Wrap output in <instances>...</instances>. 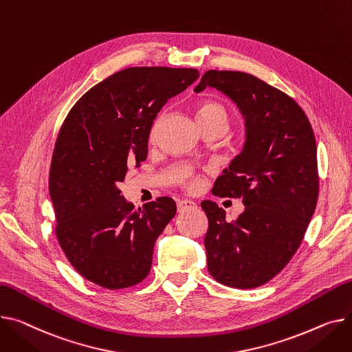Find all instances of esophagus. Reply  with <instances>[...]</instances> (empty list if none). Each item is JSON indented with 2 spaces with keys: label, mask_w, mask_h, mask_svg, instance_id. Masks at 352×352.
I'll return each mask as SVG.
<instances>
[{
  "label": "esophagus",
  "mask_w": 352,
  "mask_h": 352,
  "mask_svg": "<svg viewBox=\"0 0 352 352\" xmlns=\"http://www.w3.org/2000/svg\"><path fill=\"white\" fill-rule=\"evenodd\" d=\"M177 208H178V212L182 214V212H186V210L195 209L197 204L194 201H190V199H181V201L177 202Z\"/></svg>",
  "instance_id": "esophagus-1"
}]
</instances>
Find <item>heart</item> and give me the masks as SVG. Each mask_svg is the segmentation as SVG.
I'll return each instance as SVG.
<instances>
[{"label":"heart","instance_id":"heart-1","mask_svg":"<svg viewBox=\"0 0 352 352\" xmlns=\"http://www.w3.org/2000/svg\"><path fill=\"white\" fill-rule=\"evenodd\" d=\"M197 120H198V123H199L201 126H202V124H208V123H221V124L226 126V122H228V111H226L225 106L221 104L219 102H215V100H204V102H201V103L198 104V107H197ZM157 124H158V122L155 123L153 133L155 131ZM191 185L195 188V186L199 185V181L195 179Z\"/></svg>","mask_w":352,"mask_h":352}]
</instances>
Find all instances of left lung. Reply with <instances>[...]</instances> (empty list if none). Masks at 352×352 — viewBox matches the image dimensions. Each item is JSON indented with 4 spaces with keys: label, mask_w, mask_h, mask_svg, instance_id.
<instances>
[{
    "label": "left lung",
    "mask_w": 352,
    "mask_h": 352,
    "mask_svg": "<svg viewBox=\"0 0 352 352\" xmlns=\"http://www.w3.org/2000/svg\"><path fill=\"white\" fill-rule=\"evenodd\" d=\"M222 91L241 110L246 142L212 192L241 198L245 210L228 222L225 210L202 201L208 270L235 289L259 287L282 272L298 249L318 198L317 146L302 109L253 75L208 70L194 91Z\"/></svg>",
    "instance_id": "left-lung-1"
}]
</instances>
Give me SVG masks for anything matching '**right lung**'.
I'll list each match as a JSON object with an SVG mask.
<instances>
[{
  "instance_id": "1",
  "label": "right lung",
  "mask_w": 352,
  "mask_h": 352,
  "mask_svg": "<svg viewBox=\"0 0 352 352\" xmlns=\"http://www.w3.org/2000/svg\"><path fill=\"white\" fill-rule=\"evenodd\" d=\"M199 78L197 69L129 67L93 86L69 111L50 173L56 238L89 282L134 286L151 269L157 238L175 217L173 198L135 209L120 195L130 166L147 158L162 106Z\"/></svg>"
}]
</instances>
